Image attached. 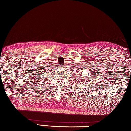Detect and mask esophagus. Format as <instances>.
Returning <instances> with one entry per match:
<instances>
[{
    "label": "esophagus",
    "mask_w": 131,
    "mask_h": 131,
    "mask_svg": "<svg viewBox=\"0 0 131 131\" xmlns=\"http://www.w3.org/2000/svg\"><path fill=\"white\" fill-rule=\"evenodd\" d=\"M64 67H65V66H64Z\"/></svg>",
    "instance_id": "obj_1"
}]
</instances>
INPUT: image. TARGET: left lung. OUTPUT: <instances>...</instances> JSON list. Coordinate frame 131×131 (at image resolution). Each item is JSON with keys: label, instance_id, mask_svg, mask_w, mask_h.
Instances as JSON below:
<instances>
[{"label": "left lung", "instance_id": "1", "mask_svg": "<svg viewBox=\"0 0 131 131\" xmlns=\"http://www.w3.org/2000/svg\"><path fill=\"white\" fill-rule=\"evenodd\" d=\"M78 75H79V74H78ZM82 77H83V76H80V77H81V78H82ZM83 80H84V79H83Z\"/></svg>", "mask_w": 131, "mask_h": 131}]
</instances>
